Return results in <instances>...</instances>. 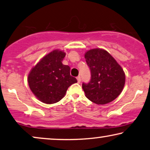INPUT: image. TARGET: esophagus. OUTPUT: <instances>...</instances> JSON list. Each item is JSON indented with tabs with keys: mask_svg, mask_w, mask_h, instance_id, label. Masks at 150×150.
<instances>
[{
	"mask_svg": "<svg viewBox=\"0 0 150 150\" xmlns=\"http://www.w3.org/2000/svg\"><path fill=\"white\" fill-rule=\"evenodd\" d=\"M77 82L79 83L80 82H81V77H80V76H78L77 77Z\"/></svg>",
	"mask_w": 150,
	"mask_h": 150,
	"instance_id": "esophagus-1",
	"label": "esophagus"
}]
</instances>
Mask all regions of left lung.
Segmentation results:
<instances>
[{"label":"left lung","instance_id":"obj_1","mask_svg":"<svg viewBox=\"0 0 150 150\" xmlns=\"http://www.w3.org/2000/svg\"><path fill=\"white\" fill-rule=\"evenodd\" d=\"M91 73L89 83L82 84L86 96L96 104L105 105L120 95L125 84V73L106 50L96 48L85 54Z\"/></svg>","mask_w":150,"mask_h":150}]
</instances>
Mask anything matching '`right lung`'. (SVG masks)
Instances as JSON below:
<instances>
[{
  "mask_svg": "<svg viewBox=\"0 0 150 150\" xmlns=\"http://www.w3.org/2000/svg\"><path fill=\"white\" fill-rule=\"evenodd\" d=\"M65 55L64 52L54 50L44 56L29 73V87L41 102L46 104L58 102L69 86L77 82L70 75V67L62 64Z\"/></svg>",
  "mask_w": 150,
  "mask_h": 150,
  "instance_id": "add662e5",
  "label": "right lung"
}]
</instances>
